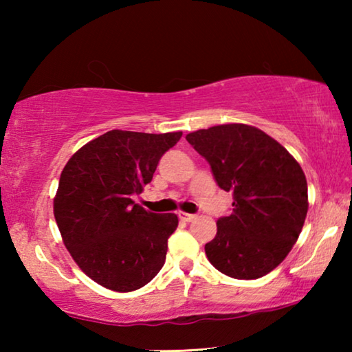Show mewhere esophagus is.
I'll return each instance as SVG.
<instances>
[{
    "instance_id": "34e87169",
    "label": "esophagus",
    "mask_w": 352,
    "mask_h": 352,
    "mask_svg": "<svg viewBox=\"0 0 352 352\" xmlns=\"http://www.w3.org/2000/svg\"><path fill=\"white\" fill-rule=\"evenodd\" d=\"M177 216H179V219H181V221H184V223H192V221L197 219V214L182 213V211H179V213H177Z\"/></svg>"
}]
</instances>
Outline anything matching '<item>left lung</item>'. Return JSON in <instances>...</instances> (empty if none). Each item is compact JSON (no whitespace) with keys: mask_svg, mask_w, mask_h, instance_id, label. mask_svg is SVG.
Returning a JSON list of instances; mask_svg holds the SVG:
<instances>
[{"mask_svg":"<svg viewBox=\"0 0 352 352\" xmlns=\"http://www.w3.org/2000/svg\"><path fill=\"white\" fill-rule=\"evenodd\" d=\"M187 142L210 163L221 189L232 192V213L218 219L205 245L219 272L252 280L276 269L300 237L307 182L300 163L276 139L243 123L189 133Z\"/></svg>","mask_w":352,"mask_h":352,"instance_id":"8db88e82","label":"left lung"}]
</instances>
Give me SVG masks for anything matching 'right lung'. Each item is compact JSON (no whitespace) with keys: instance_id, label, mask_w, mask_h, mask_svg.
Masks as SVG:
<instances>
[{"instance_id":"right-lung-1","label":"right lung","mask_w":352,"mask_h":352,"mask_svg":"<svg viewBox=\"0 0 352 352\" xmlns=\"http://www.w3.org/2000/svg\"><path fill=\"white\" fill-rule=\"evenodd\" d=\"M182 136L112 129L76 151L60 173L54 218L72 258L89 278L126 293L152 280L166 259L175 213L134 204L163 153Z\"/></svg>"}]
</instances>
